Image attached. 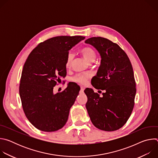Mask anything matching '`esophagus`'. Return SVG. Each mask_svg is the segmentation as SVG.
Masks as SVG:
<instances>
[{
	"instance_id": "obj_1",
	"label": "esophagus",
	"mask_w": 158,
	"mask_h": 158,
	"mask_svg": "<svg viewBox=\"0 0 158 158\" xmlns=\"http://www.w3.org/2000/svg\"><path fill=\"white\" fill-rule=\"evenodd\" d=\"M84 87H81V90H80V93H84Z\"/></svg>"
}]
</instances>
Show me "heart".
<instances>
[{
	"label": "heart",
	"mask_w": 158,
	"mask_h": 158,
	"mask_svg": "<svg viewBox=\"0 0 158 158\" xmlns=\"http://www.w3.org/2000/svg\"><path fill=\"white\" fill-rule=\"evenodd\" d=\"M80 52L83 56L84 59L89 62H93L96 58V51L91 47L83 48L80 50ZM73 57L74 56L71 53H69L67 55L65 62V66L67 67H71L73 60ZM88 77L89 75L87 74H77L73 77V81L80 84H85Z\"/></svg>",
	"instance_id": "heart-1"
}]
</instances>
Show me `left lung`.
Returning a JSON list of instances; mask_svg holds the SVG:
<instances>
[{
	"label": "left lung",
	"mask_w": 158,
	"mask_h": 158,
	"mask_svg": "<svg viewBox=\"0 0 158 158\" xmlns=\"http://www.w3.org/2000/svg\"><path fill=\"white\" fill-rule=\"evenodd\" d=\"M85 42L94 47L101 57L91 84L106 91L101 98L92 89L84 90L88 114L97 128L106 131L118 130L126 123L134 105L136 88L131 63L118 45L107 39L94 37Z\"/></svg>",
	"instance_id": "left-lung-1"
}]
</instances>
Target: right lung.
Here are the masks:
<instances>
[{
    "mask_svg": "<svg viewBox=\"0 0 158 158\" xmlns=\"http://www.w3.org/2000/svg\"><path fill=\"white\" fill-rule=\"evenodd\" d=\"M84 39L79 35L54 37L40 43L29 55L22 72L19 94L27 118L37 129L53 132L67 121L80 89L74 83H69L57 94L53 89L66 76L69 50Z\"/></svg>",
    "mask_w": 158,
    "mask_h": 158,
    "instance_id": "obj_1",
    "label": "right lung"
}]
</instances>
